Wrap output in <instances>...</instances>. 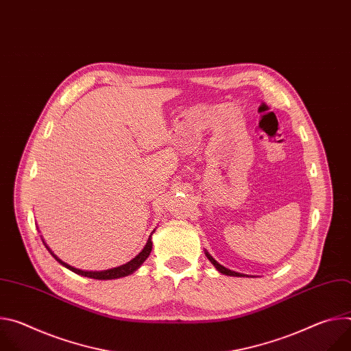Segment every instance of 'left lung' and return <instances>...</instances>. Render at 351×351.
Instances as JSON below:
<instances>
[{"instance_id":"obj_1","label":"left lung","mask_w":351,"mask_h":351,"mask_svg":"<svg viewBox=\"0 0 351 351\" xmlns=\"http://www.w3.org/2000/svg\"><path fill=\"white\" fill-rule=\"evenodd\" d=\"M206 256H207V258L213 263V265L221 272V274H223V275H229V276H244V275H241V274H239V272H234V271H230V269H228V268H225V267H222L221 264H218L207 252H206Z\"/></svg>"}]
</instances>
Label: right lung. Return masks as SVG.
I'll list each match as a JSON object with an SVG mask.
<instances>
[{"mask_svg": "<svg viewBox=\"0 0 351 351\" xmlns=\"http://www.w3.org/2000/svg\"><path fill=\"white\" fill-rule=\"evenodd\" d=\"M41 240H43V239H41ZM43 243H44V240H43ZM44 244H45V243H44ZM45 248L48 250L49 254H51L61 265H64L65 268L71 269L72 272H75V274H77V275H82V276L91 278V279H101V280L104 279V280H106V279H117V278H122V276H126V275L133 274V272L147 260V257L149 256V253H152L153 243H152V236H149L148 240H147L145 247L141 250V252L138 253L137 257H134L132 261H129V263L125 264V265H121V267H118V268H112V269H108V271H101V272H88V271L76 269V268H73V267L65 264L64 261H61V260L51 252V250H49V247H48L47 244H45Z\"/></svg>", "mask_w": 351, "mask_h": 351, "instance_id": "obj_1", "label": "right lung"}]
</instances>
